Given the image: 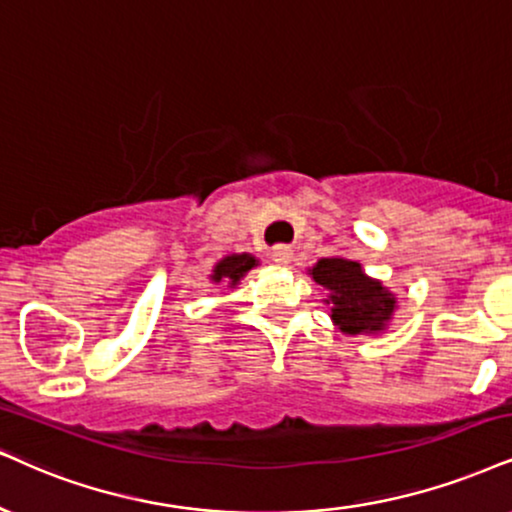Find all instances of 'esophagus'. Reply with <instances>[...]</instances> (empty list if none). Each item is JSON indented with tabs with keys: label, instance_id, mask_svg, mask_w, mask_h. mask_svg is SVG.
Listing matches in <instances>:
<instances>
[{
	"label": "esophagus",
	"instance_id": "esophagus-1",
	"mask_svg": "<svg viewBox=\"0 0 512 512\" xmlns=\"http://www.w3.org/2000/svg\"><path fill=\"white\" fill-rule=\"evenodd\" d=\"M270 258H273V263H277V266H289L294 258L292 246H287V244L273 246V249H270Z\"/></svg>",
	"mask_w": 512,
	"mask_h": 512
}]
</instances>
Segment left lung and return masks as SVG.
Returning a JSON list of instances; mask_svg holds the SVG:
<instances>
[{"label":"left lung","mask_w":512,"mask_h":512,"mask_svg":"<svg viewBox=\"0 0 512 512\" xmlns=\"http://www.w3.org/2000/svg\"><path fill=\"white\" fill-rule=\"evenodd\" d=\"M308 275L325 289L332 323L344 334H382L394 320L396 294L380 280L365 275L358 261L344 256L320 258Z\"/></svg>","instance_id":"8db88e82"}]
</instances>
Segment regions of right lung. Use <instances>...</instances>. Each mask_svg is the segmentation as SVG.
I'll use <instances>...</instances> for the list:
<instances>
[{"instance_id":"obj_1","label":"right lung","mask_w":512,"mask_h":512,"mask_svg":"<svg viewBox=\"0 0 512 512\" xmlns=\"http://www.w3.org/2000/svg\"><path fill=\"white\" fill-rule=\"evenodd\" d=\"M256 266H258V258L246 254V251L244 254H230L220 258L216 266H213L208 280H211L213 285H227L230 289H235L239 282L244 280V275Z\"/></svg>"}]
</instances>
